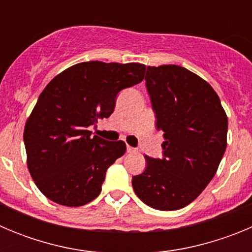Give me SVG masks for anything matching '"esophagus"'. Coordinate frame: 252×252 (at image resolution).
I'll return each instance as SVG.
<instances>
[{
    "label": "esophagus",
    "instance_id": "esophagus-1",
    "mask_svg": "<svg viewBox=\"0 0 252 252\" xmlns=\"http://www.w3.org/2000/svg\"><path fill=\"white\" fill-rule=\"evenodd\" d=\"M127 153H130V154L136 153V149L132 148V146H128V145H127Z\"/></svg>",
    "mask_w": 252,
    "mask_h": 252
}]
</instances>
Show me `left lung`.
Here are the masks:
<instances>
[{
	"label": "left lung",
	"instance_id": "left-lung-1",
	"mask_svg": "<svg viewBox=\"0 0 252 252\" xmlns=\"http://www.w3.org/2000/svg\"><path fill=\"white\" fill-rule=\"evenodd\" d=\"M145 81L164 132V158L145 155L146 169L132 178V187L151 208L175 211L215 177L227 146V115L208 82L183 66L149 65Z\"/></svg>",
	"mask_w": 252,
	"mask_h": 252
}]
</instances>
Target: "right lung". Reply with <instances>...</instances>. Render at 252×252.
I'll return each mask as SVG.
<instances>
[{
    "label": "right lung",
    "mask_w": 252,
    "mask_h": 252,
    "mask_svg": "<svg viewBox=\"0 0 252 252\" xmlns=\"http://www.w3.org/2000/svg\"><path fill=\"white\" fill-rule=\"evenodd\" d=\"M140 63L83 62L49 82L26 120L30 175L50 201L81 207L98 197L106 170L126 151L124 141L91 136L88 126L110 117L116 95L144 79Z\"/></svg>",
    "instance_id": "right-lung-1"
}]
</instances>
